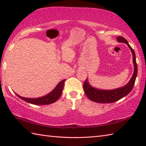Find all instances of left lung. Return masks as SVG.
<instances>
[{
    "label": "left lung",
    "mask_w": 146,
    "mask_h": 146,
    "mask_svg": "<svg viewBox=\"0 0 146 146\" xmlns=\"http://www.w3.org/2000/svg\"><path fill=\"white\" fill-rule=\"evenodd\" d=\"M117 39V41L120 42L126 43L128 45L129 48L131 49L133 56V63L134 65V73H133L131 80L125 86L120 88L111 90H98L93 88L89 85L87 79H86L83 83V89H84L86 95L93 102L102 104L113 103V102L118 101L120 99L124 97L125 96L127 95L134 87L137 75V64L136 63L135 52L124 38L122 36H118Z\"/></svg>",
    "instance_id": "1"
}]
</instances>
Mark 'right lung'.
<instances>
[{
	"label": "right lung",
	"mask_w": 146,
	"mask_h": 146,
	"mask_svg": "<svg viewBox=\"0 0 146 146\" xmlns=\"http://www.w3.org/2000/svg\"><path fill=\"white\" fill-rule=\"evenodd\" d=\"M65 80H62L58 83L56 88L52 90L51 93H49L47 95L44 97L38 98H28L25 97H22L21 96L15 94L18 97H19L22 100L25 101L27 103L34 104V105H48L52 103H54L56 101H57L63 92V89L64 87V83Z\"/></svg>",
	"instance_id": "1"
}]
</instances>
